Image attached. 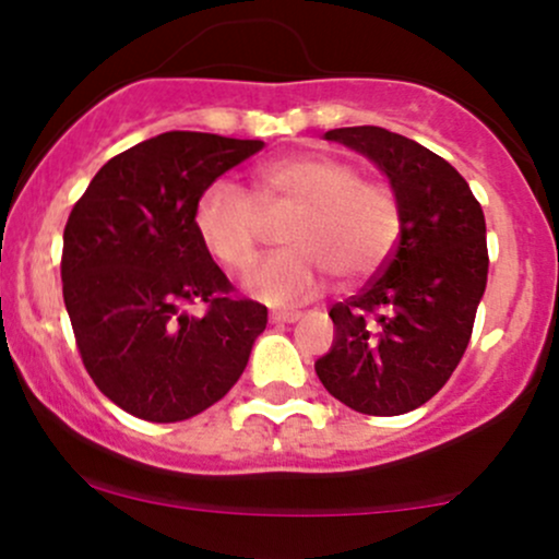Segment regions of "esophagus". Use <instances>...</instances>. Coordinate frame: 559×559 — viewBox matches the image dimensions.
Here are the masks:
<instances>
[{
  "mask_svg": "<svg viewBox=\"0 0 559 559\" xmlns=\"http://www.w3.org/2000/svg\"><path fill=\"white\" fill-rule=\"evenodd\" d=\"M299 318H301L299 310H275V312H271V323H275V325L297 323Z\"/></svg>",
  "mask_w": 559,
  "mask_h": 559,
  "instance_id": "1",
  "label": "esophagus"
}]
</instances>
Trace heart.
Returning <instances> with one entry per match:
<instances>
[{"instance_id":"obj_1","label":"heart","mask_w":559,"mask_h":559,"mask_svg":"<svg viewBox=\"0 0 559 559\" xmlns=\"http://www.w3.org/2000/svg\"><path fill=\"white\" fill-rule=\"evenodd\" d=\"M286 213V249L247 278V292L273 307L312 299L329 273L338 286L362 284L386 265L402 230L396 191L323 152L265 159L249 194L226 181L210 183L194 204V228L217 265L243 273L258 258L265 221Z\"/></svg>"}]
</instances>
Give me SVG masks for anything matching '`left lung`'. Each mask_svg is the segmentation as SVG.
Instances as JSON below:
<instances>
[{
	"label": "left lung",
	"mask_w": 559,
	"mask_h": 559,
	"mask_svg": "<svg viewBox=\"0 0 559 559\" xmlns=\"http://www.w3.org/2000/svg\"><path fill=\"white\" fill-rule=\"evenodd\" d=\"M325 139L378 165L400 197L402 230L383 271L331 307L333 344L316 373L357 413L404 415L444 386L471 342L489 273L484 210L418 141L378 126L333 128Z\"/></svg>",
	"instance_id": "8db88e82"
}]
</instances>
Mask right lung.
Masks as SVG:
<instances>
[{
    "mask_svg": "<svg viewBox=\"0 0 559 559\" xmlns=\"http://www.w3.org/2000/svg\"><path fill=\"white\" fill-rule=\"evenodd\" d=\"M258 139L168 131L112 157L62 234V297L96 389L126 413L178 423L239 381L267 307L230 297L194 228L199 194ZM204 300L197 319L183 304Z\"/></svg>",
    "mask_w": 559,
    "mask_h": 559,
    "instance_id": "1",
    "label": "right lung"
}]
</instances>
